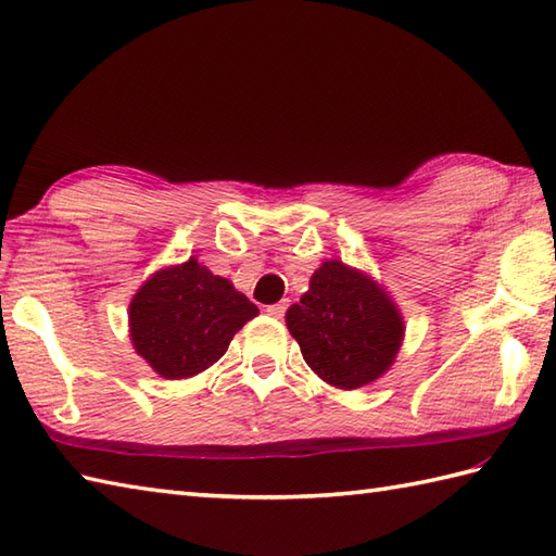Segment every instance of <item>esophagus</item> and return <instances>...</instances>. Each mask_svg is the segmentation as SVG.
<instances>
[{"label": "esophagus", "mask_w": 556, "mask_h": 556, "mask_svg": "<svg viewBox=\"0 0 556 556\" xmlns=\"http://www.w3.org/2000/svg\"><path fill=\"white\" fill-rule=\"evenodd\" d=\"M287 308H289V301H279V303L267 305L265 311H267V315H271V317H285Z\"/></svg>", "instance_id": "obj_1"}]
</instances>
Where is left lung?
Instances as JSON below:
<instances>
[{
	"instance_id": "1",
	"label": "left lung",
	"mask_w": 556,
	"mask_h": 556,
	"mask_svg": "<svg viewBox=\"0 0 556 556\" xmlns=\"http://www.w3.org/2000/svg\"><path fill=\"white\" fill-rule=\"evenodd\" d=\"M287 325L305 363L339 389L377 380L394 363L404 337L396 305L341 260L315 271L301 303L289 308Z\"/></svg>"
}]
</instances>
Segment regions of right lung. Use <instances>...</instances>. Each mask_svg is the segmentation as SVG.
<instances>
[{
  "label": "right lung",
  "instance_id": "add662e5",
  "mask_svg": "<svg viewBox=\"0 0 556 556\" xmlns=\"http://www.w3.org/2000/svg\"><path fill=\"white\" fill-rule=\"evenodd\" d=\"M128 311L138 356L167 380L193 377L217 363L233 334L257 315L255 303L195 257L148 279Z\"/></svg>",
  "mask_w": 556,
  "mask_h": 556
}]
</instances>
